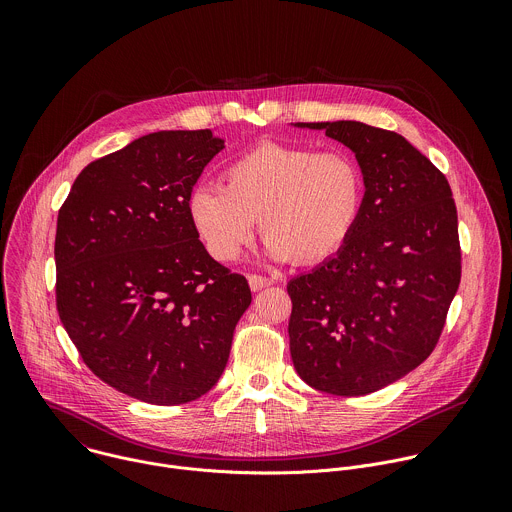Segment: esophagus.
Masks as SVG:
<instances>
[{
    "instance_id": "esophagus-1",
    "label": "esophagus",
    "mask_w": 512,
    "mask_h": 512,
    "mask_svg": "<svg viewBox=\"0 0 512 512\" xmlns=\"http://www.w3.org/2000/svg\"><path fill=\"white\" fill-rule=\"evenodd\" d=\"M249 285H251V289L253 291H259V289H263V287H269V285H273V279H269V277H263V275H249Z\"/></svg>"
}]
</instances>
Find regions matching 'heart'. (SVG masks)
I'll return each instance as SVG.
<instances>
[{
    "label": "heart",
    "instance_id": "obj_1",
    "mask_svg": "<svg viewBox=\"0 0 512 512\" xmlns=\"http://www.w3.org/2000/svg\"><path fill=\"white\" fill-rule=\"evenodd\" d=\"M221 182L186 200L196 237L221 263L253 241L257 218L273 259L320 263L344 245L362 206L360 168L338 150L261 143L233 160Z\"/></svg>",
    "mask_w": 512,
    "mask_h": 512
}]
</instances>
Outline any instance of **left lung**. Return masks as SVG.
I'll use <instances>...</instances> for the list:
<instances>
[{"label": "left lung", "mask_w": 512, "mask_h": 512, "mask_svg": "<svg viewBox=\"0 0 512 512\" xmlns=\"http://www.w3.org/2000/svg\"><path fill=\"white\" fill-rule=\"evenodd\" d=\"M324 129L358 160L364 198L340 251L287 283L289 352L314 389L375 393L433 352L462 277L446 176L399 133L358 121Z\"/></svg>", "instance_id": "left-lung-1"}]
</instances>
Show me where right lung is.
Wrapping results in <instances>:
<instances>
[{"instance_id":"add662e5","label":"right lung","mask_w":512,"mask_h":512,"mask_svg":"<svg viewBox=\"0 0 512 512\" xmlns=\"http://www.w3.org/2000/svg\"><path fill=\"white\" fill-rule=\"evenodd\" d=\"M225 148L210 129L158 131L91 162L58 210L56 308L103 383L152 405H180L221 379L243 275L214 261L186 200Z\"/></svg>"}]
</instances>
